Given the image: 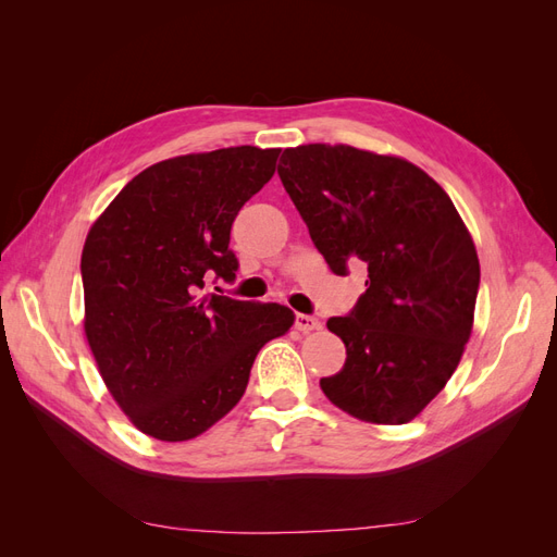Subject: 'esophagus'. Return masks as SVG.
<instances>
[{"label": "esophagus", "mask_w": 557, "mask_h": 557, "mask_svg": "<svg viewBox=\"0 0 557 557\" xmlns=\"http://www.w3.org/2000/svg\"><path fill=\"white\" fill-rule=\"evenodd\" d=\"M295 327H297L299 332H315V330H320L323 325H320V320H318L315 315L297 313V315H295Z\"/></svg>", "instance_id": "34e87169"}]
</instances>
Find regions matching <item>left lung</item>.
<instances>
[{
	"mask_svg": "<svg viewBox=\"0 0 557 557\" xmlns=\"http://www.w3.org/2000/svg\"><path fill=\"white\" fill-rule=\"evenodd\" d=\"M278 176L336 276L367 269L342 336V372L320 387L367 423L404 425L442 393L469 342L481 269L450 197L416 164L352 146L285 148Z\"/></svg>",
	"mask_w": 557,
	"mask_h": 557,
	"instance_id": "1",
	"label": "left lung"
}]
</instances>
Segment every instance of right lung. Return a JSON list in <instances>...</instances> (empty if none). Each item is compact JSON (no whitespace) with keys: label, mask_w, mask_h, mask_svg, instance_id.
Here are the masks:
<instances>
[{"label":"right lung","mask_w":557,"mask_h":557,"mask_svg":"<svg viewBox=\"0 0 557 557\" xmlns=\"http://www.w3.org/2000/svg\"><path fill=\"white\" fill-rule=\"evenodd\" d=\"M278 153L234 146L158 162L88 232V344L117 407L160 442L195 440L237 407L258 350L295 323L274 301L205 295L207 278H237L230 230Z\"/></svg>","instance_id":"1"}]
</instances>
